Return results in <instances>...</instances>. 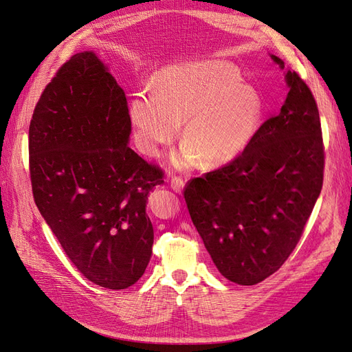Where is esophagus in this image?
Returning <instances> with one entry per match:
<instances>
[{"mask_svg":"<svg viewBox=\"0 0 352 352\" xmlns=\"http://www.w3.org/2000/svg\"><path fill=\"white\" fill-rule=\"evenodd\" d=\"M170 186H172V189L175 190V192L182 194L184 192V188H185L184 179L182 177H173L172 180H170Z\"/></svg>","mask_w":352,"mask_h":352,"instance_id":"obj_1","label":"esophagus"}]
</instances>
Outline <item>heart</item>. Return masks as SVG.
Returning a JSON list of instances; mask_svg holds the SVG:
<instances>
[{"label":"heart","instance_id":"heart-1","mask_svg":"<svg viewBox=\"0 0 352 352\" xmlns=\"http://www.w3.org/2000/svg\"><path fill=\"white\" fill-rule=\"evenodd\" d=\"M264 114L261 94L221 60L189 61L164 69L157 87L144 85L129 101V119L141 153L157 157L172 144L185 122L186 141L172 155L177 168L201 157L220 166L241 155L257 135Z\"/></svg>","mask_w":352,"mask_h":352}]
</instances>
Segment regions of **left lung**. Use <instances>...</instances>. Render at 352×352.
<instances>
[{"instance_id":"1","label":"left lung","mask_w":352,"mask_h":352,"mask_svg":"<svg viewBox=\"0 0 352 352\" xmlns=\"http://www.w3.org/2000/svg\"><path fill=\"white\" fill-rule=\"evenodd\" d=\"M276 65L285 63L272 56ZM289 92L241 155L189 180L185 201L212 263L230 282L255 285L278 272L320 195L324 146L310 88L285 73Z\"/></svg>"}]
</instances>
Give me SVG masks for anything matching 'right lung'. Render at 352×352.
<instances>
[{
    "mask_svg": "<svg viewBox=\"0 0 352 352\" xmlns=\"http://www.w3.org/2000/svg\"><path fill=\"white\" fill-rule=\"evenodd\" d=\"M123 89L92 51L47 85L29 126V170L39 212L70 261L95 285L126 289L153 254L148 195L163 170L127 146Z\"/></svg>",
    "mask_w": 352,
    "mask_h": 352,
    "instance_id": "1",
    "label": "right lung"
}]
</instances>
